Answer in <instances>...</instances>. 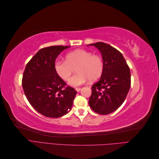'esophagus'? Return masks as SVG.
<instances>
[{
    "label": "esophagus",
    "instance_id": "1",
    "mask_svg": "<svg viewBox=\"0 0 159 159\" xmlns=\"http://www.w3.org/2000/svg\"><path fill=\"white\" fill-rule=\"evenodd\" d=\"M75 90H76V91H78V92H79V91L81 90V88H75Z\"/></svg>",
    "mask_w": 159,
    "mask_h": 159
}]
</instances>
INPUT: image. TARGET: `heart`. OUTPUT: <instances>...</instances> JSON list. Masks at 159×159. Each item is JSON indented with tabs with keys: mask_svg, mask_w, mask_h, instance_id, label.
Listing matches in <instances>:
<instances>
[{
	"mask_svg": "<svg viewBox=\"0 0 159 159\" xmlns=\"http://www.w3.org/2000/svg\"><path fill=\"white\" fill-rule=\"evenodd\" d=\"M75 66L78 73L69 80L68 84L76 88L88 80L94 81L98 79L103 71V60L100 56L92 54L89 51L77 49L66 54V61H56L54 70L62 80L67 81Z\"/></svg>",
	"mask_w": 159,
	"mask_h": 159,
	"instance_id": "1",
	"label": "heart"
}]
</instances>
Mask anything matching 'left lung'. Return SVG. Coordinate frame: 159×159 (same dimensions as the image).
<instances>
[{
  "label": "left lung",
  "instance_id": "1",
  "mask_svg": "<svg viewBox=\"0 0 159 159\" xmlns=\"http://www.w3.org/2000/svg\"><path fill=\"white\" fill-rule=\"evenodd\" d=\"M93 46L100 51L103 60V71L100 80L91 87L90 107L100 115L116 111L124 102L131 87V72L122 54L103 42Z\"/></svg>",
  "mask_w": 159,
  "mask_h": 159
}]
</instances>
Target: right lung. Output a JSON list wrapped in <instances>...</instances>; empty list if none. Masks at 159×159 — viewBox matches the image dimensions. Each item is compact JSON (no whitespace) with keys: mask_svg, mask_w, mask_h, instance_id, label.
<instances>
[{"mask_svg":"<svg viewBox=\"0 0 159 159\" xmlns=\"http://www.w3.org/2000/svg\"><path fill=\"white\" fill-rule=\"evenodd\" d=\"M70 46H52L40 49L26 64L22 88L33 108L48 117L57 118L71 109L77 91L56 74V57Z\"/></svg>","mask_w":159,"mask_h":159,"instance_id":"obj_1","label":"right lung"}]
</instances>
